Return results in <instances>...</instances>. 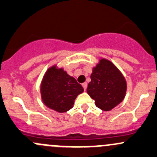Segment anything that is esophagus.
I'll list each match as a JSON object with an SVG mask.
<instances>
[{
  "instance_id": "1",
  "label": "esophagus",
  "mask_w": 157,
  "mask_h": 157,
  "mask_svg": "<svg viewBox=\"0 0 157 157\" xmlns=\"http://www.w3.org/2000/svg\"><path fill=\"white\" fill-rule=\"evenodd\" d=\"M82 87H83L85 91H86V89H87V84L86 83V82H84V83L82 84Z\"/></svg>"
}]
</instances>
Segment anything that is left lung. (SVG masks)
Returning a JSON list of instances; mask_svg holds the SVG:
<instances>
[{
    "label": "left lung",
    "mask_w": 157,
    "mask_h": 157,
    "mask_svg": "<svg viewBox=\"0 0 157 157\" xmlns=\"http://www.w3.org/2000/svg\"><path fill=\"white\" fill-rule=\"evenodd\" d=\"M91 82L87 92L95 105L103 111H110L121 103L126 91V82L118 69L111 61L101 59L93 69Z\"/></svg>",
    "instance_id": "obj_1"
}]
</instances>
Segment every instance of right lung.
I'll list each match as a JSON object with an SVG mask.
<instances>
[{
	"instance_id": "1",
	"label": "right lung",
	"mask_w": 157,
	"mask_h": 157,
	"mask_svg": "<svg viewBox=\"0 0 157 157\" xmlns=\"http://www.w3.org/2000/svg\"><path fill=\"white\" fill-rule=\"evenodd\" d=\"M40 90L42 99L47 107L63 113L72 109L74 100L84 89L63 69L53 66L45 72Z\"/></svg>"
}]
</instances>
